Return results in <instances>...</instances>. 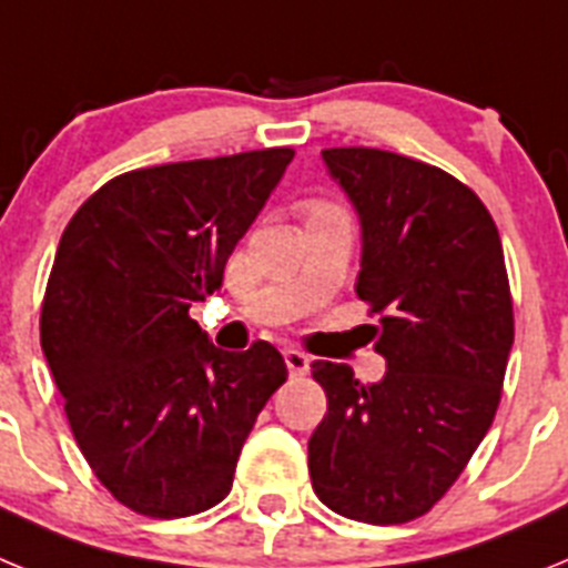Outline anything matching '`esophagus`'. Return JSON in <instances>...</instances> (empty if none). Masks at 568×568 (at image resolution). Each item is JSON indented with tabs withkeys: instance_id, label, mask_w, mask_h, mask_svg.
Here are the masks:
<instances>
[{
	"instance_id": "34e87169",
	"label": "esophagus",
	"mask_w": 568,
	"mask_h": 568,
	"mask_svg": "<svg viewBox=\"0 0 568 568\" xmlns=\"http://www.w3.org/2000/svg\"><path fill=\"white\" fill-rule=\"evenodd\" d=\"M284 361H287L290 375H307L310 373V355L295 349V346H287L284 349Z\"/></svg>"
}]
</instances>
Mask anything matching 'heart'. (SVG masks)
Wrapping results in <instances>:
<instances>
[{
    "label": "heart",
    "instance_id": "b5f03b06",
    "mask_svg": "<svg viewBox=\"0 0 568 568\" xmlns=\"http://www.w3.org/2000/svg\"><path fill=\"white\" fill-rule=\"evenodd\" d=\"M307 213H310V219H313V215H324V213H341V210H335L333 204H324V202H313L307 207Z\"/></svg>",
    "mask_w": 568,
    "mask_h": 568
}]
</instances>
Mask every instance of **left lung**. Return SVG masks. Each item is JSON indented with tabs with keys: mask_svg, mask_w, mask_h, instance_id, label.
Wrapping results in <instances>:
<instances>
[{
	"mask_svg": "<svg viewBox=\"0 0 568 568\" xmlns=\"http://www.w3.org/2000/svg\"><path fill=\"white\" fill-rule=\"evenodd\" d=\"M361 219L355 293L378 315L384 378L315 361L327 415L310 478L329 509L406 524L433 509L489 433L515 341L509 275L489 210L455 175L375 148L321 150Z\"/></svg>",
	"mask_w": 568,
	"mask_h": 568,
	"instance_id": "1",
	"label": "left lung"
}]
</instances>
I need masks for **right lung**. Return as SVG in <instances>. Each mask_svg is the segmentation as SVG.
Listing matches in <instances>:
<instances>
[{"label":"right lung","mask_w":568,"mask_h":568,"mask_svg":"<svg viewBox=\"0 0 568 568\" xmlns=\"http://www.w3.org/2000/svg\"><path fill=\"white\" fill-rule=\"evenodd\" d=\"M295 150L115 175L64 227L42 301V353L90 469L128 509L187 518L222 504L287 364L267 341L224 353L190 318Z\"/></svg>","instance_id":"right-lung-1"}]
</instances>
